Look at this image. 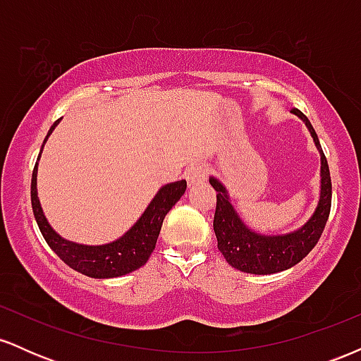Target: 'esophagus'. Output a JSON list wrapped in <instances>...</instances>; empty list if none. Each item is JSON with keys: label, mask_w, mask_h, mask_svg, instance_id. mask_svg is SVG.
<instances>
[{"label": "esophagus", "mask_w": 361, "mask_h": 361, "mask_svg": "<svg viewBox=\"0 0 361 361\" xmlns=\"http://www.w3.org/2000/svg\"><path fill=\"white\" fill-rule=\"evenodd\" d=\"M185 178H186V181H188L190 186L202 183V181H204L207 178V168L200 163L190 164L188 169L185 171Z\"/></svg>", "instance_id": "esophagus-1"}]
</instances>
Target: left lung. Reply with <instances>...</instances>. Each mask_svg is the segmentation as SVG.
<instances>
[{
	"mask_svg": "<svg viewBox=\"0 0 361 361\" xmlns=\"http://www.w3.org/2000/svg\"><path fill=\"white\" fill-rule=\"evenodd\" d=\"M292 114H295L309 128L321 156V195L316 210L300 229L279 235H264L251 231L234 210L226 186L217 178H209L210 185L217 192V207L214 215L217 247L227 263L239 271L252 273V275H271L295 267L316 246L329 217L333 188H331L327 159L309 118L297 109H293Z\"/></svg>",
	"mask_w": 361,
	"mask_h": 361,
	"instance_id": "8db88e82",
	"label": "left lung"
}]
</instances>
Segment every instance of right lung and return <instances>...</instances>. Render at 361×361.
I'll use <instances>...</instances> for the list:
<instances>
[{"label":"right lung","mask_w":361,"mask_h":361,"mask_svg":"<svg viewBox=\"0 0 361 361\" xmlns=\"http://www.w3.org/2000/svg\"><path fill=\"white\" fill-rule=\"evenodd\" d=\"M59 122L61 118L56 120L54 126L49 128L44 144L47 142L49 135L52 134V130ZM42 149H40V152H42ZM39 159L40 154L37 157L34 173H32L30 186L32 209H34L37 226H39L40 233H42L44 239L51 246V250L68 267L82 273V275L91 276V279H115V276H122L130 271H135L142 264H146L149 256H151V252L156 247V241L159 238V231L161 226H163L164 217H166V214L180 200L181 195L186 190L185 180L161 186L159 192L154 195L151 204L147 205V209L139 217V221L122 238L115 239V241L109 244H100V246L78 244L61 238L52 229L47 219H45L39 197H37V166H39Z\"/></svg>","instance_id":"right-lung-1"}]
</instances>
